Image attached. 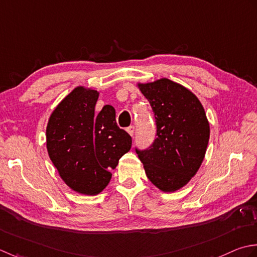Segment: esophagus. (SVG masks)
<instances>
[{"label": "esophagus", "mask_w": 257, "mask_h": 257, "mask_svg": "<svg viewBox=\"0 0 257 257\" xmlns=\"http://www.w3.org/2000/svg\"><path fill=\"white\" fill-rule=\"evenodd\" d=\"M126 131H127V133H128L131 136H133V135H134V131H135V127H134L133 125H132V126H128V127L126 128Z\"/></svg>", "instance_id": "1"}]
</instances>
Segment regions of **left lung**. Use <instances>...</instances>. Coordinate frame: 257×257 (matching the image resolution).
<instances>
[{"label":"left lung","mask_w":257,"mask_h":257,"mask_svg":"<svg viewBox=\"0 0 257 257\" xmlns=\"http://www.w3.org/2000/svg\"><path fill=\"white\" fill-rule=\"evenodd\" d=\"M153 109L158 138L151 149L136 151L152 184L165 193L179 191L205 158L209 123L194 93L166 77L138 83Z\"/></svg>","instance_id":"1"}]
</instances>
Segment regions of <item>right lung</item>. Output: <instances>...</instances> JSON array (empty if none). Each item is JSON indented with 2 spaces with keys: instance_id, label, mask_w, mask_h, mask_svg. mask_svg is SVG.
Wrapping results in <instances>:
<instances>
[{
  "instance_id": "add662e5",
  "label": "right lung",
  "mask_w": 257,
  "mask_h": 257,
  "mask_svg": "<svg viewBox=\"0 0 257 257\" xmlns=\"http://www.w3.org/2000/svg\"><path fill=\"white\" fill-rule=\"evenodd\" d=\"M99 92L78 85L57 104L46 125V149L61 179L71 190L97 195L112 179L109 172L132 145L115 119V109L95 105Z\"/></svg>"
}]
</instances>
